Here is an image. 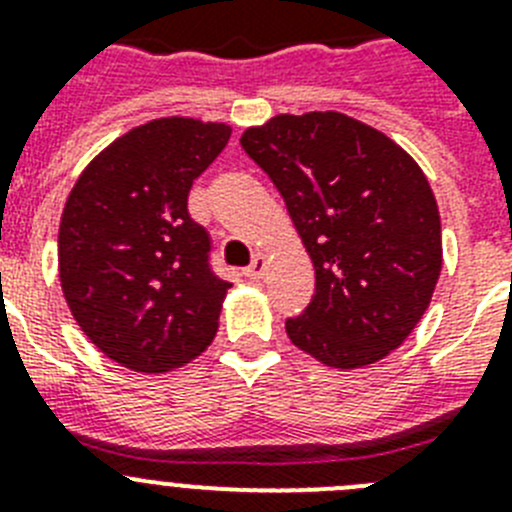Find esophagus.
<instances>
[{
	"mask_svg": "<svg viewBox=\"0 0 512 512\" xmlns=\"http://www.w3.org/2000/svg\"><path fill=\"white\" fill-rule=\"evenodd\" d=\"M264 271H266V256L264 253H256L251 264L243 269V274H246L248 279H253V282H259V279L264 277Z\"/></svg>",
	"mask_w": 512,
	"mask_h": 512,
	"instance_id": "1",
	"label": "esophagus"
}]
</instances>
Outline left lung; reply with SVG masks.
I'll list each match as a JSON object with an SVG mask.
<instances>
[{
  "instance_id": "8db88e82",
  "label": "left lung",
  "mask_w": 512,
  "mask_h": 512,
  "mask_svg": "<svg viewBox=\"0 0 512 512\" xmlns=\"http://www.w3.org/2000/svg\"><path fill=\"white\" fill-rule=\"evenodd\" d=\"M269 174L315 266L289 341L336 369H359L413 333L441 274V217L408 153L341 112L277 115L241 138Z\"/></svg>"
}]
</instances>
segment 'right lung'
I'll return each instance as SVG.
<instances>
[{
  "label": "right lung",
  "instance_id": "obj_1",
  "mask_svg": "<svg viewBox=\"0 0 512 512\" xmlns=\"http://www.w3.org/2000/svg\"><path fill=\"white\" fill-rule=\"evenodd\" d=\"M228 138L223 122H146L94 158L63 207V297L89 341L133 372H169L215 338L230 282L187 202Z\"/></svg>",
  "mask_w": 512,
  "mask_h": 512
}]
</instances>
